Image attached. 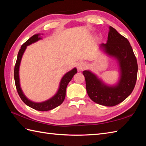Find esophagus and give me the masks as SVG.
Here are the masks:
<instances>
[{
    "instance_id": "esophagus-1",
    "label": "esophagus",
    "mask_w": 146,
    "mask_h": 146,
    "mask_svg": "<svg viewBox=\"0 0 146 146\" xmlns=\"http://www.w3.org/2000/svg\"><path fill=\"white\" fill-rule=\"evenodd\" d=\"M86 68V64L85 62H80L77 66V68H78V71H83Z\"/></svg>"
}]
</instances>
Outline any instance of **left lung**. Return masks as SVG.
<instances>
[{
	"label": "left lung",
	"instance_id": "left-lung-1",
	"mask_svg": "<svg viewBox=\"0 0 146 146\" xmlns=\"http://www.w3.org/2000/svg\"><path fill=\"white\" fill-rule=\"evenodd\" d=\"M100 47L119 62L120 79L116 86H109L90 71H83L86 89L89 97L95 103L107 107L119 104L132 92L137 77V59L127 39L110 27L107 42Z\"/></svg>",
	"mask_w": 146,
	"mask_h": 146
}]
</instances>
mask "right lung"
<instances>
[{"mask_svg":"<svg viewBox=\"0 0 146 146\" xmlns=\"http://www.w3.org/2000/svg\"><path fill=\"white\" fill-rule=\"evenodd\" d=\"M39 35L38 34V35H35L33 36L31 38H30L27 41H26L21 46L20 50L19 51L17 61L15 64L14 76L15 87H16L18 94L19 95L21 100L25 103V104H26L27 106L31 107L36 110L48 111L58 107L59 105H60L63 103L65 98V96H66V90L67 85L71 81V80L72 79L74 75H75L77 73V70L75 68H73L72 70L70 71L66 75H64V76L61 79L60 88H59L57 94L53 97L49 99V100L45 101L44 102H41V103H35V102H33L28 100L26 97V96L24 95L23 92L21 88L19 83V65L22 56H23L24 52L26 49V47L27 46L31 44L32 43L35 42L41 39V38H39Z\"/></svg>","mask_w":146,"mask_h":146,"instance_id":"1","label":"right lung"}]
</instances>
